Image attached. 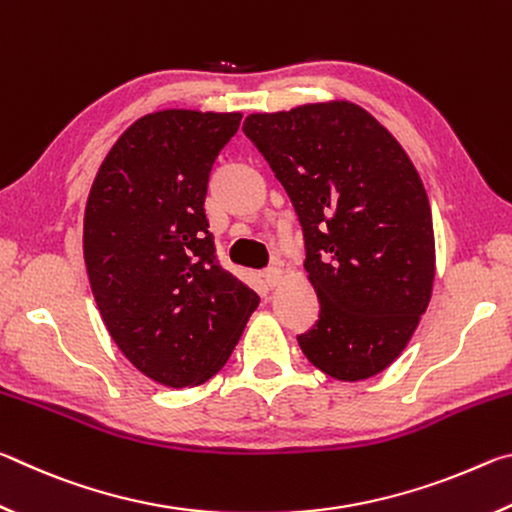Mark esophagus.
Here are the masks:
<instances>
[{
	"label": "esophagus",
	"instance_id": "obj_1",
	"mask_svg": "<svg viewBox=\"0 0 512 512\" xmlns=\"http://www.w3.org/2000/svg\"><path fill=\"white\" fill-rule=\"evenodd\" d=\"M264 280H266V284L268 287H277V284L282 282V271L277 266H273V268H268V271H264Z\"/></svg>",
	"mask_w": 512,
	"mask_h": 512
}]
</instances>
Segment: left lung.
I'll list each match as a JSON object with an SVG mask.
<instances>
[{
    "label": "left lung",
    "instance_id": "1",
    "mask_svg": "<svg viewBox=\"0 0 512 512\" xmlns=\"http://www.w3.org/2000/svg\"><path fill=\"white\" fill-rule=\"evenodd\" d=\"M305 232L320 318L298 336L325 375L361 381L404 352L429 307L436 239L427 192L402 144L345 99L244 121Z\"/></svg>",
    "mask_w": 512,
    "mask_h": 512
}]
</instances>
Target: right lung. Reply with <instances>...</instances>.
<instances>
[{
    "mask_svg": "<svg viewBox=\"0 0 512 512\" xmlns=\"http://www.w3.org/2000/svg\"><path fill=\"white\" fill-rule=\"evenodd\" d=\"M241 112L144 115L112 144L83 216V257L108 334L169 388L201 386L239 343L259 296L214 262L205 194Z\"/></svg>",
    "mask_w": 512,
    "mask_h": 512,
    "instance_id": "add662e5",
    "label": "right lung"
}]
</instances>
